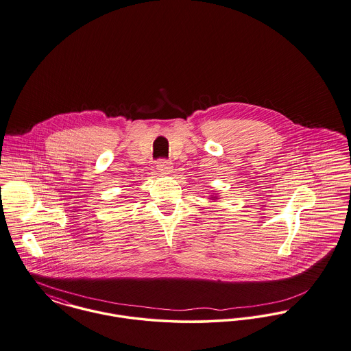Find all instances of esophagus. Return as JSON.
Instances as JSON below:
<instances>
[{"instance_id": "esophagus-1", "label": "esophagus", "mask_w": 351, "mask_h": 351, "mask_svg": "<svg viewBox=\"0 0 351 351\" xmlns=\"http://www.w3.org/2000/svg\"><path fill=\"white\" fill-rule=\"evenodd\" d=\"M156 167H158V171H159L162 175H168V173H171V171H172L171 162H169V160H165V159L159 160Z\"/></svg>"}]
</instances>
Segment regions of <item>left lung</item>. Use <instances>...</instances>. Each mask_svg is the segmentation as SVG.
Returning <instances> with one entry per match:
<instances>
[{
  "label": "left lung",
  "instance_id": "1",
  "mask_svg": "<svg viewBox=\"0 0 351 351\" xmlns=\"http://www.w3.org/2000/svg\"><path fill=\"white\" fill-rule=\"evenodd\" d=\"M210 199H212V200H216V199H217V197H216V196H212V197H210Z\"/></svg>",
  "mask_w": 351,
  "mask_h": 351
}]
</instances>
